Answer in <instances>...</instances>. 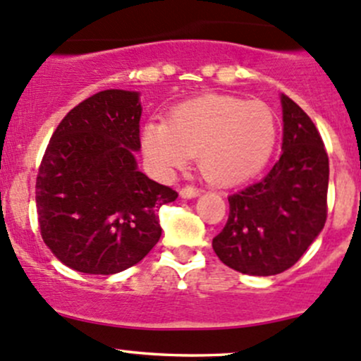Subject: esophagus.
<instances>
[{
    "mask_svg": "<svg viewBox=\"0 0 361 361\" xmlns=\"http://www.w3.org/2000/svg\"><path fill=\"white\" fill-rule=\"evenodd\" d=\"M200 193V190L197 187H192V185H187V187H183L180 190V195L183 197V199H193V197H197Z\"/></svg>",
    "mask_w": 361,
    "mask_h": 361,
    "instance_id": "34e87169",
    "label": "esophagus"
}]
</instances>
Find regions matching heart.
<instances>
[{"label":"heart","instance_id":"obj_1","mask_svg":"<svg viewBox=\"0 0 361 361\" xmlns=\"http://www.w3.org/2000/svg\"><path fill=\"white\" fill-rule=\"evenodd\" d=\"M276 136V117L267 104L207 94L178 105L168 124H147L143 149L162 173L185 168L190 157H199V169L207 181L231 187L250 180L268 164Z\"/></svg>","mask_w":361,"mask_h":361}]
</instances>
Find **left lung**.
I'll list each match as a JSON object with an SVG mask.
<instances>
[{
    "mask_svg": "<svg viewBox=\"0 0 361 361\" xmlns=\"http://www.w3.org/2000/svg\"><path fill=\"white\" fill-rule=\"evenodd\" d=\"M282 155L263 180L228 197L216 256L245 275L289 270L327 221L329 155L308 114L282 94Z\"/></svg>",
    "mask_w": 361,
    "mask_h": 361,
    "instance_id": "left-lung-1",
    "label": "left lung"
}]
</instances>
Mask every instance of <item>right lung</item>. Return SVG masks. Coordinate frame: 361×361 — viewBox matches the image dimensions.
I'll list each match as a JSON object with an SVG mask.
<instances>
[{"label": "right lung", "instance_id": "right-lung-1", "mask_svg": "<svg viewBox=\"0 0 361 361\" xmlns=\"http://www.w3.org/2000/svg\"><path fill=\"white\" fill-rule=\"evenodd\" d=\"M138 93L105 90L75 105L53 131L36 178L41 237L66 267L112 275L161 238L159 209L178 193L138 171Z\"/></svg>", "mask_w": 361, "mask_h": 361}]
</instances>
